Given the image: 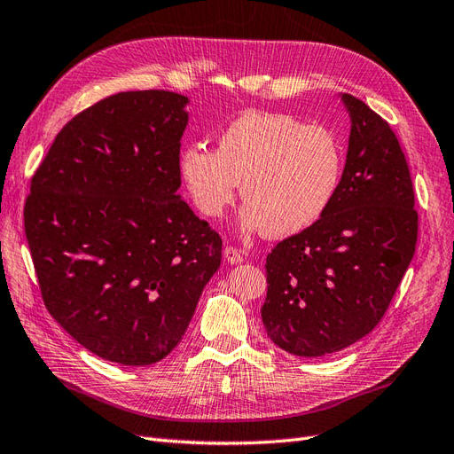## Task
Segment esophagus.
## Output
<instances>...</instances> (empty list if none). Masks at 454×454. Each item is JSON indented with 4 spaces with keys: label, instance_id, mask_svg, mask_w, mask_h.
Segmentation results:
<instances>
[{
    "label": "esophagus",
    "instance_id": "34e87169",
    "mask_svg": "<svg viewBox=\"0 0 454 454\" xmlns=\"http://www.w3.org/2000/svg\"><path fill=\"white\" fill-rule=\"evenodd\" d=\"M223 254H225L227 263H231V265H239V263H242V259H244V252L232 248V246H227Z\"/></svg>",
    "mask_w": 454,
    "mask_h": 454
}]
</instances>
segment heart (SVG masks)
<instances>
[{"mask_svg":"<svg viewBox=\"0 0 454 454\" xmlns=\"http://www.w3.org/2000/svg\"><path fill=\"white\" fill-rule=\"evenodd\" d=\"M342 167L332 130L284 114H244L219 134L215 151L191 144L180 153L184 185L204 215H222L240 185V229H267L272 237L318 222L337 195Z\"/></svg>","mask_w":454,"mask_h":454,"instance_id":"b5f03b06","label":"heart"}]
</instances>
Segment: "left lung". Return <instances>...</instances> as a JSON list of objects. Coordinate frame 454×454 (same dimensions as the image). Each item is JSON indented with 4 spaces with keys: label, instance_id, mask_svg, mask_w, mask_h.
<instances>
[{
    "label": "left lung",
    "instance_id": "left-lung-1",
    "mask_svg": "<svg viewBox=\"0 0 454 454\" xmlns=\"http://www.w3.org/2000/svg\"><path fill=\"white\" fill-rule=\"evenodd\" d=\"M339 98L350 136L337 195L318 222L267 257L265 332L305 358L373 332L417 246L415 193L400 142L367 104L342 92Z\"/></svg>",
    "mask_w": 454,
    "mask_h": 454
}]
</instances>
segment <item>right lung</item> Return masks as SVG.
<instances>
[{"label":"right lung","mask_w":454,"mask_h":454,"mask_svg":"<svg viewBox=\"0 0 454 454\" xmlns=\"http://www.w3.org/2000/svg\"><path fill=\"white\" fill-rule=\"evenodd\" d=\"M187 104L129 90L90 106L54 138L26 200L45 307L109 362L168 356L222 263V239L177 193Z\"/></svg>","instance_id":"add662e5"}]
</instances>
